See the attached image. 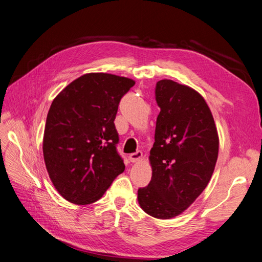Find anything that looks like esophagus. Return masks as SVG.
<instances>
[{
    "mask_svg": "<svg viewBox=\"0 0 262 262\" xmlns=\"http://www.w3.org/2000/svg\"><path fill=\"white\" fill-rule=\"evenodd\" d=\"M142 156H143V154H142L141 150H137V152L131 153V154L129 155V160H130V162H132V163H136V162H139V161L141 160Z\"/></svg>",
    "mask_w": 262,
    "mask_h": 262,
    "instance_id": "obj_1",
    "label": "esophagus"
}]
</instances>
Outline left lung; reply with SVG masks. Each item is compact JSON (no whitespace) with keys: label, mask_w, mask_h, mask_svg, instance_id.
Masks as SVG:
<instances>
[{"label":"left lung","mask_w":262,"mask_h":262,"mask_svg":"<svg viewBox=\"0 0 262 262\" xmlns=\"http://www.w3.org/2000/svg\"><path fill=\"white\" fill-rule=\"evenodd\" d=\"M161 108L149 152L152 179L138 190L140 207L150 216L179 215L208 186L219 154L215 123L201 95L171 80L156 83Z\"/></svg>","instance_id":"obj_1"}]
</instances>
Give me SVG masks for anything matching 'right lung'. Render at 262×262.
I'll return each instance as SVG.
<instances>
[{
  "label": "right lung",
  "instance_id": "obj_1",
  "mask_svg": "<svg viewBox=\"0 0 262 262\" xmlns=\"http://www.w3.org/2000/svg\"><path fill=\"white\" fill-rule=\"evenodd\" d=\"M130 78L89 73L52 101L45 126L43 158L53 186L66 200L91 204L124 170L117 150L115 119Z\"/></svg>",
  "mask_w": 262,
  "mask_h": 262
}]
</instances>
